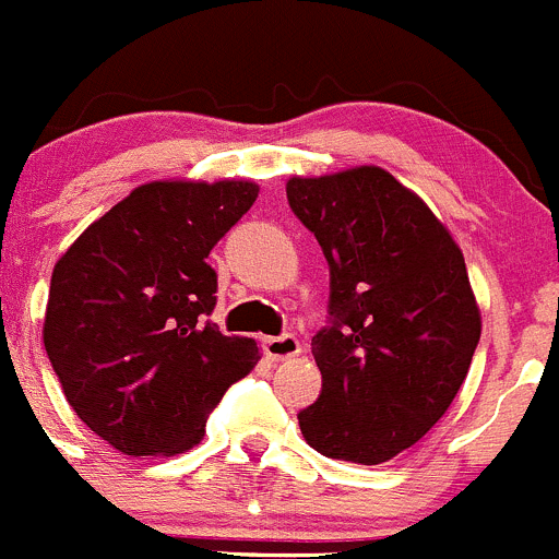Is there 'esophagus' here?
<instances>
[{"label":"esophagus","instance_id":"34e87169","mask_svg":"<svg viewBox=\"0 0 559 559\" xmlns=\"http://www.w3.org/2000/svg\"><path fill=\"white\" fill-rule=\"evenodd\" d=\"M263 350L271 362H285V359H294L301 354V345L294 334H283V337H265Z\"/></svg>","mask_w":559,"mask_h":559}]
</instances>
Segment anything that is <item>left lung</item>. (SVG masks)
<instances>
[{"label": "left lung", "instance_id": "obj_1", "mask_svg": "<svg viewBox=\"0 0 559 559\" xmlns=\"http://www.w3.org/2000/svg\"><path fill=\"white\" fill-rule=\"evenodd\" d=\"M332 274V326L312 337L323 390L299 414L326 459L384 464L459 395L480 340L464 252L417 191L376 164L285 183Z\"/></svg>", "mask_w": 559, "mask_h": 559}]
</instances>
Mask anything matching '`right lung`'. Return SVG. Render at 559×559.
<instances>
[{
  "label": "right lung",
  "instance_id": "obj_1",
  "mask_svg": "<svg viewBox=\"0 0 559 559\" xmlns=\"http://www.w3.org/2000/svg\"><path fill=\"white\" fill-rule=\"evenodd\" d=\"M252 180H151L95 219L51 274L44 345L73 412L123 455H178L260 362L205 321L214 243L252 209Z\"/></svg>",
  "mask_w": 559,
  "mask_h": 559
}]
</instances>
